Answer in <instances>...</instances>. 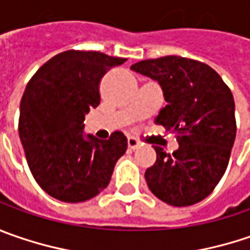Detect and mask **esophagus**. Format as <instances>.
Segmentation results:
<instances>
[{"label": "esophagus", "mask_w": 250, "mask_h": 250, "mask_svg": "<svg viewBox=\"0 0 250 250\" xmlns=\"http://www.w3.org/2000/svg\"><path fill=\"white\" fill-rule=\"evenodd\" d=\"M127 146H128L130 149H136V148L140 146V141L136 140L134 137H128V138H127Z\"/></svg>", "instance_id": "34e87169"}]
</instances>
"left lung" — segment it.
<instances>
[{"label":"left lung","instance_id":"obj_1","mask_svg":"<svg viewBox=\"0 0 250 250\" xmlns=\"http://www.w3.org/2000/svg\"><path fill=\"white\" fill-rule=\"evenodd\" d=\"M131 70L159 82L168 104L155 122L179 143L172 154L154 146L148 188L175 207L204 200L223 178L236 136L231 89L210 65L179 56L143 60Z\"/></svg>","mask_w":250,"mask_h":250}]
</instances>
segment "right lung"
<instances>
[{
  "label": "right lung",
  "instance_id": "add662e5",
  "mask_svg": "<svg viewBox=\"0 0 250 250\" xmlns=\"http://www.w3.org/2000/svg\"><path fill=\"white\" fill-rule=\"evenodd\" d=\"M125 61L99 51L67 50L44 62L21 101L19 137L38 185L51 197L81 203L109 185L127 138L83 136L85 113L101 102L104 75Z\"/></svg>",
  "mask_w": 250,
  "mask_h": 250
}]
</instances>
